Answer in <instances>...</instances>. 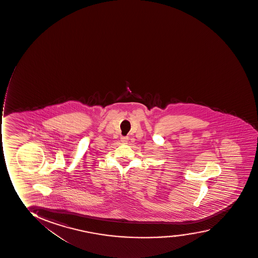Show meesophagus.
Returning <instances> with one entry per match:
<instances>
[{
    "label": "esophagus",
    "mask_w": 258,
    "mask_h": 258,
    "mask_svg": "<svg viewBox=\"0 0 258 258\" xmlns=\"http://www.w3.org/2000/svg\"><path fill=\"white\" fill-rule=\"evenodd\" d=\"M129 138H128L127 136L126 137H122L121 138V141L124 144H126V142H127V140Z\"/></svg>",
    "instance_id": "34e87169"
}]
</instances>
